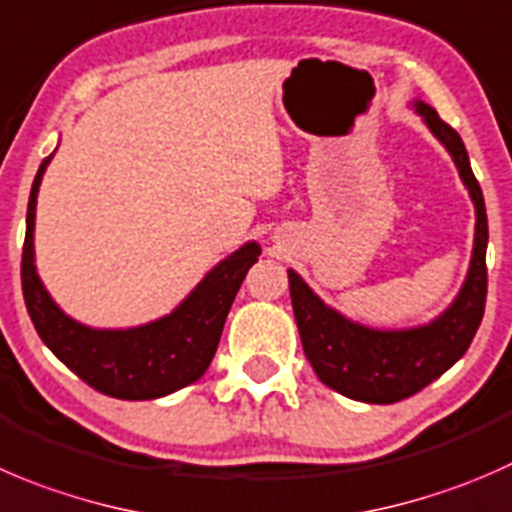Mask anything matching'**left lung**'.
<instances>
[{
    "label": "left lung",
    "mask_w": 512,
    "mask_h": 512,
    "mask_svg": "<svg viewBox=\"0 0 512 512\" xmlns=\"http://www.w3.org/2000/svg\"><path fill=\"white\" fill-rule=\"evenodd\" d=\"M410 109L453 157L458 175L475 207L473 255L458 295L433 320L410 327H372L327 305L295 270H287L292 312L302 350L327 388L357 403L390 405L410 398L455 365L473 342L485 312L488 292V215L483 190L470 167L458 132L430 104L413 99Z\"/></svg>",
    "instance_id": "1"
}]
</instances>
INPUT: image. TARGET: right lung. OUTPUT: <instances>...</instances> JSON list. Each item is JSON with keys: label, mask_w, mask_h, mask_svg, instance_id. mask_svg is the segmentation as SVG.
Masks as SVG:
<instances>
[{"label": "right lung", "mask_w": 512, "mask_h": 512, "mask_svg": "<svg viewBox=\"0 0 512 512\" xmlns=\"http://www.w3.org/2000/svg\"><path fill=\"white\" fill-rule=\"evenodd\" d=\"M54 152L39 165L27 205L22 292L34 330L74 375L109 398L155 400L187 388L210 367L237 290L262 255L260 242H245L217 262L175 310L157 320L135 327L84 325L54 302L34 257L37 195Z\"/></svg>", "instance_id": "add662e5"}]
</instances>
